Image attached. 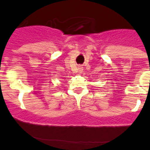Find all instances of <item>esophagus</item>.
Here are the masks:
<instances>
[{
  "label": "esophagus",
  "instance_id": "esophagus-1",
  "mask_svg": "<svg viewBox=\"0 0 150 150\" xmlns=\"http://www.w3.org/2000/svg\"><path fill=\"white\" fill-rule=\"evenodd\" d=\"M77 71H78V72H79V73H82V72H83V67H81V66H80V65L78 66V67H77Z\"/></svg>",
  "mask_w": 150,
  "mask_h": 150
}]
</instances>
